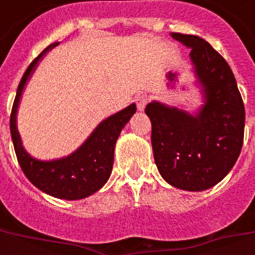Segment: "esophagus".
I'll return each mask as SVG.
<instances>
[{"label": "esophagus", "instance_id": "esophagus-1", "mask_svg": "<svg viewBox=\"0 0 255 255\" xmlns=\"http://www.w3.org/2000/svg\"><path fill=\"white\" fill-rule=\"evenodd\" d=\"M136 106H138L139 111H143L146 105H147V102H149V95L147 94H138L136 95Z\"/></svg>", "mask_w": 255, "mask_h": 255}]
</instances>
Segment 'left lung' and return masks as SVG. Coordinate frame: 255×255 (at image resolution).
Returning <instances> with one entry per match:
<instances>
[{"label": "left lung", "mask_w": 255, "mask_h": 255, "mask_svg": "<svg viewBox=\"0 0 255 255\" xmlns=\"http://www.w3.org/2000/svg\"><path fill=\"white\" fill-rule=\"evenodd\" d=\"M171 35L191 49L205 104L195 115L157 101L146 106L154 161L171 186L203 191L221 182L241 154L245 105L235 76L220 53L197 35Z\"/></svg>", "instance_id": "8db88e82"}]
</instances>
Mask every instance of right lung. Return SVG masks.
<instances>
[{
    "label": "right lung",
    "mask_w": 255,
    "mask_h": 255,
    "mask_svg": "<svg viewBox=\"0 0 255 255\" xmlns=\"http://www.w3.org/2000/svg\"><path fill=\"white\" fill-rule=\"evenodd\" d=\"M57 43H52L28 65L20 80L12 113H10V135L14 151L27 179L41 191L60 199H82L100 190L111 176L113 168L115 146L124 126L136 112L135 104L117 112L98 124L93 133L76 151L64 158L41 161L31 157L23 147L19 131L16 127V115L23 90L41 58Z\"/></svg>",
    "instance_id": "1"
}]
</instances>
